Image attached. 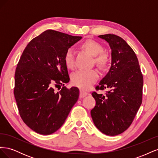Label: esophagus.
<instances>
[{"instance_id": "1", "label": "esophagus", "mask_w": 158, "mask_h": 158, "mask_svg": "<svg viewBox=\"0 0 158 158\" xmlns=\"http://www.w3.org/2000/svg\"><path fill=\"white\" fill-rule=\"evenodd\" d=\"M88 95V93L86 92H84L83 90H80V98H84L85 96H86Z\"/></svg>"}]
</instances>
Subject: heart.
<instances>
[{
  "label": "heart",
  "instance_id": "1",
  "mask_svg": "<svg viewBox=\"0 0 158 158\" xmlns=\"http://www.w3.org/2000/svg\"><path fill=\"white\" fill-rule=\"evenodd\" d=\"M82 47L95 57V62L100 67H105L109 61L108 55L103 52V47L98 42L93 40L85 41ZM74 50L69 49L64 54V63L69 69L74 66ZM98 78V72L94 69L78 70L71 76L72 83L75 86L82 89H88L92 86Z\"/></svg>",
  "mask_w": 158,
  "mask_h": 158
}]
</instances>
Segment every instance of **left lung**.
<instances>
[{
	"mask_svg": "<svg viewBox=\"0 0 158 158\" xmlns=\"http://www.w3.org/2000/svg\"><path fill=\"white\" fill-rule=\"evenodd\" d=\"M111 50V65L96 89L109 88L106 95L92 93L96 103L91 116L99 131L116 136L130 127L142 98L143 76L137 56L123 38L113 34L98 36Z\"/></svg>",
	"mask_w": 158,
	"mask_h": 158,
	"instance_id": "1",
	"label": "left lung"
}]
</instances>
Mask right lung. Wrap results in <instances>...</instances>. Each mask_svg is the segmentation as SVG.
Instances as JSON below:
<instances>
[{
	"label": "right lung",
	"instance_id": "obj_1",
	"mask_svg": "<svg viewBox=\"0 0 158 158\" xmlns=\"http://www.w3.org/2000/svg\"><path fill=\"white\" fill-rule=\"evenodd\" d=\"M81 39L46 30L27 44L18 62L14 94L19 113L26 125L40 135L59 129L78 101V88L63 86L56 92L54 87L69 82L64 54Z\"/></svg>",
	"mask_w": 158,
	"mask_h": 158
}]
</instances>
